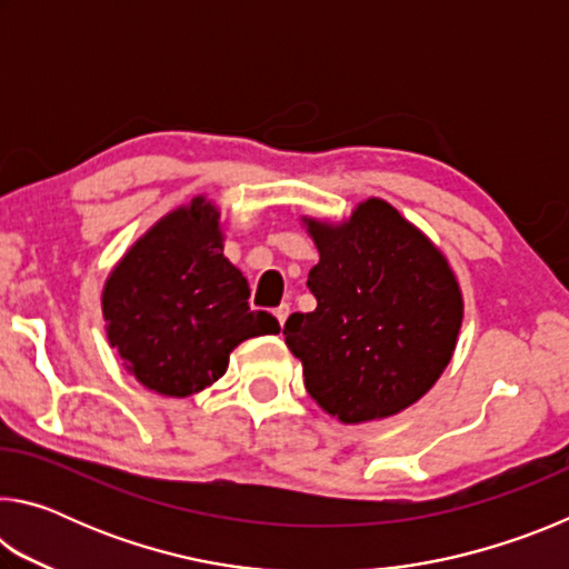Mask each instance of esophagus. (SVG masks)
Here are the masks:
<instances>
[{"instance_id": "34e87169", "label": "esophagus", "mask_w": 569, "mask_h": 569, "mask_svg": "<svg viewBox=\"0 0 569 569\" xmlns=\"http://www.w3.org/2000/svg\"><path fill=\"white\" fill-rule=\"evenodd\" d=\"M288 311H291V308H288V303L278 306L276 311H273V313H276V319H278V323H281V326H283V323H286V319H288Z\"/></svg>"}]
</instances>
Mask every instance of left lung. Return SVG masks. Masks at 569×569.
Wrapping results in <instances>:
<instances>
[{"instance_id": "left-lung-1", "label": "left lung", "mask_w": 569, "mask_h": 569, "mask_svg": "<svg viewBox=\"0 0 569 569\" xmlns=\"http://www.w3.org/2000/svg\"><path fill=\"white\" fill-rule=\"evenodd\" d=\"M319 248L311 313H291L286 346L311 399L343 423L417 403L457 349L465 298L445 253L381 198L341 223L303 216Z\"/></svg>"}]
</instances>
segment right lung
I'll return each instance as SVG.
<instances>
[{"label": "right lung", "instance_id": "right-lung-1", "mask_svg": "<svg viewBox=\"0 0 569 569\" xmlns=\"http://www.w3.org/2000/svg\"><path fill=\"white\" fill-rule=\"evenodd\" d=\"M246 276L223 256L220 210L192 198L162 216L102 288L104 331L134 379L162 397H190L223 377L230 351L278 333L250 311Z\"/></svg>", "mask_w": 569, "mask_h": 569}]
</instances>
